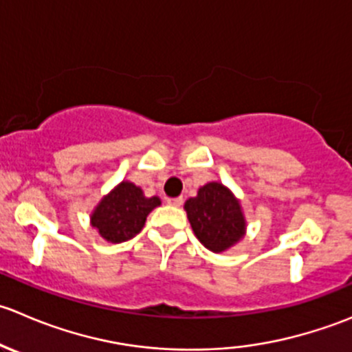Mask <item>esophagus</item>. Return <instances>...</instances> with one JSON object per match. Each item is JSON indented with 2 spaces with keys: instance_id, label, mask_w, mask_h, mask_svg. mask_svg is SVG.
Here are the masks:
<instances>
[{
  "instance_id": "34e87169",
  "label": "esophagus",
  "mask_w": 352,
  "mask_h": 352,
  "mask_svg": "<svg viewBox=\"0 0 352 352\" xmlns=\"http://www.w3.org/2000/svg\"><path fill=\"white\" fill-rule=\"evenodd\" d=\"M169 205H175V207H181L183 205V197H176V198H168Z\"/></svg>"
}]
</instances>
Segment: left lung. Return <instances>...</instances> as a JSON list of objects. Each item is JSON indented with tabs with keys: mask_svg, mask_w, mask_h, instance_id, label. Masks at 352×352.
Returning <instances> with one entry per match:
<instances>
[{
	"mask_svg": "<svg viewBox=\"0 0 352 352\" xmlns=\"http://www.w3.org/2000/svg\"><path fill=\"white\" fill-rule=\"evenodd\" d=\"M188 221L201 245L221 253L245 234V217L239 201L221 183H207L184 204Z\"/></svg>",
	"mask_w": 352,
	"mask_h": 352,
	"instance_id": "1",
	"label": "left lung"
}]
</instances>
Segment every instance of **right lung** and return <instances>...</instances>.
I'll return each instance as SVG.
<instances>
[{
  "label": "right lung",
  "mask_w": 352,
  "mask_h": 352,
  "mask_svg": "<svg viewBox=\"0 0 352 352\" xmlns=\"http://www.w3.org/2000/svg\"><path fill=\"white\" fill-rule=\"evenodd\" d=\"M157 205H161L157 197H144L140 188L123 181L100 200L90 221L104 239L111 243H123L135 238L142 231L147 215Z\"/></svg>",
  "instance_id": "obj_1"
}]
</instances>
